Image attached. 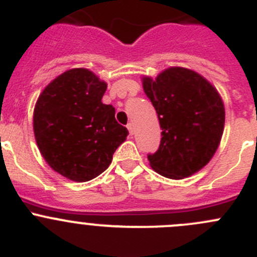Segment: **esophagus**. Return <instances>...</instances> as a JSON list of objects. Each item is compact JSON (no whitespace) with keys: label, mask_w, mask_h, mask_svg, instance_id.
I'll return each mask as SVG.
<instances>
[{"label":"esophagus","mask_w":257,"mask_h":257,"mask_svg":"<svg viewBox=\"0 0 257 257\" xmlns=\"http://www.w3.org/2000/svg\"><path fill=\"white\" fill-rule=\"evenodd\" d=\"M126 128H128L129 133H131L132 136H133V134H134V124H133V123H128V125H126Z\"/></svg>","instance_id":"34e87169"}]
</instances>
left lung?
I'll list each match as a JSON object with an SVG mask.
<instances>
[{
    "label": "left lung",
    "instance_id": "1",
    "mask_svg": "<svg viewBox=\"0 0 257 257\" xmlns=\"http://www.w3.org/2000/svg\"><path fill=\"white\" fill-rule=\"evenodd\" d=\"M142 83L163 131L158 152L148 155L149 165L174 180L191 177L211 160L221 142V95L201 74L184 67H169L154 79L143 76Z\"/></svg>",
    "mask_w": 257,
    "mask_h": 257
}]
</instances>
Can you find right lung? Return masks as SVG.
<instances>
[{
	"label": "right lung",
	"instance_id": "1",
	"mask_svg": "<svg viewBox=\"0 0 257 257\" xmlns=\"http://www.w3.org/2000/svg\"><path fill=\"white\" fill-rule=\"evenodd\" d=\"M107 82L87 68H72L42 90L33 110V132L43 159L72 181L92 180L112 163L128 129L103 104Z\"/></svg>",
	"mask_w": 257,
	"mask_h": 257
}]
</instances>
